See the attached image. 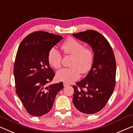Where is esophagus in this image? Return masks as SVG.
<instances>
[{"mask_svg": "<svg viewBox=\"0 0 133 133\" xmlns=\"http://www.w3.org/2000/svg\"><path fill=\"white\" fill-rule=\"evenodd\" d=\"M63 85H64V87H66L69 86V84H67V83H66V82H64V83H63Z\"/></svg>", "mask_w": 133, "mask_h": 133, "instance_id": "1", "label": "esophagus"}]
</instances>
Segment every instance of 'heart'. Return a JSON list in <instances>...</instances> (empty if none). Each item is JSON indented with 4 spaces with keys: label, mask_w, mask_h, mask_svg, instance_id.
Segmentation results:
<instances>
[{
    "label": "heart",
    "mask_w": 133,
    "mask_h": 133,
    "mask_svg": "<svg viewBox=\"0 0 133 133\" xmlns=\"http://www.w3.org/2000/svg\"><path fill=\"white\" fill-rule=\"evenodd\" d=\"M61 49L66 54L72 55L70 67L62 68L57 73L58 80L70 83L76 81L80 77L81 73H86L91 68L94 54L89 48L76 39L70 38L65 42ZM62 57L60 52L55 48L49 49L48 54V61L49 64L55 69L61 67Z\"/></svg>",
    "instance_id": "obj_1"
}]
</instances>
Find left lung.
I'll return each mask as SVG.
<instances>
[{
  "label": "left lung",
  "instance_id": "obj_1",
  "mask_svg": "<svg viewBox=\"0 0 133 133\" xmlns=\"http://www.w3.org/2000/svg\"><path fill=\"white\" fill-rule=\"evenodd\" d=\"M72 35L88 43L94 54L88 75L73 86V104L83 114H96L105 106L115 87L116 65L114 51L108 40L96 30Z\"/></svg>",
  "mask_w": 133,
  "mask_h": 133
}]
</instances>
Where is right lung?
Returning a JSON list of instances; mask_svg holds the SVG:
<instances>
[{
	"mask_svg": "<svg viewBox=\"0 0 133 133\" xmlns=\"http://www.w3.org/2000/svg\"><path fill=\"white\" fill-rule=\"evenodd\" d=\"M63 37L36 31L27 36L18 49L14 68L16 93L29 114L41 116L51 110L62 82L46 86L55 76L49 66V49Z\"/></svg>",
	"mask_w": 133,
	"mask_h": 133,
	"instance_id": "obj_1",
	"label": "right lung"
}]
</instances>
